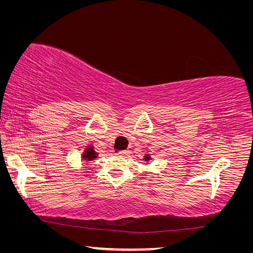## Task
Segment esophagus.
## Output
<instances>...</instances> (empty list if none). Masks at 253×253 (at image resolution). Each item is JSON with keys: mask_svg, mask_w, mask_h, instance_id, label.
Wrapping results in <instances>:
<instances>
[{"mask_svg": "<svg viewBox=\"0 0 253 253\" xmlns=\"http://www.w3.org/2000/svg\"><path fill=\"white\" fill-rule=\"evenodd\" d=\"M126 153H127V151H120V152H118V153H116V154L117 155H125V154H126Z\"/></svg>", "mask_w": 253, "mask_h": 253, "instance_id": "obj_1", "label": "esophagus"}]
</instances>
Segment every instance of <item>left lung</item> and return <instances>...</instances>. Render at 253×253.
Masks as SVG:
<instances>
[{"label":"left lung","instance_id":"obj_1","mask_svg":"<svg viewBox=\"0 0 253 253\" xmlns=\"http://www.w3.org/2000/svg\"><path fill=\"white\" fill-rule=\"evenodd\" d=\"M150 159H151L150 155H147V156H144V160H145V162H148V160H150Z\"/></svg>","mask_w":253,"mask_h":253}]
</instances>
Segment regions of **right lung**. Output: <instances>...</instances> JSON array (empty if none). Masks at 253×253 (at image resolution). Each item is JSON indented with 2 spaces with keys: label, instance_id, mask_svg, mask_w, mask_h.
Instances as JSON below:
<instances>
[{
  "label": "right lung",
  "instance_id": "add662e5",
  "mask_svg": "<svg viewBox=\"0 0 253 253\" xmlns=\"http://www.w3.org/2000/svg\"><path fill=\"white\" fill-rule=\"evenodd\" d=\"M82 158L84 160H87V162H90V160L97 158V153L94 151V147H90L89 145L87 149H85V151H84L82 154Z\"/></svg>",
  "mask_w": 253,
  "mask_h": 253
}]
</instances>
